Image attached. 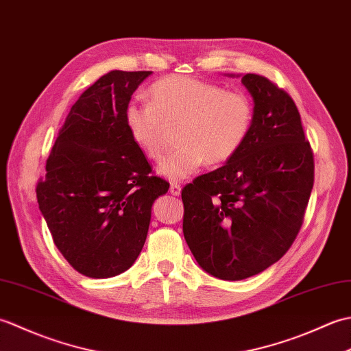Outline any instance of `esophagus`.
<instances>
[{"label": "esophagus", "instance_id": "esophagus-1", "mask_svg": "<svg viewBox=\"0 0 351 351\" xmlns=\"http://www.w3.org/2000/svg\"><path fill=\"white\" fill-rule=\"evenodd\" d=\"M170 195L180 196L181 195V185L176 184V182H171L170 184Z\"/></svg>", "mask_w": 351, "mask_h": 351}]
</instances>
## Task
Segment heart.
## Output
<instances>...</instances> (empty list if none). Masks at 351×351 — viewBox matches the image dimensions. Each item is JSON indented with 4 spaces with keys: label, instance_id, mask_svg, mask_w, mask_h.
<instances>
[{
    "label": "heart",
    "instance_id": "obj_1",
    "mask_svg": "<svg viewBox=\"0 0 351 351\" xmlns=\"http://www.w3.org/2000/svg\"><path fill=\"white\" fill-rule=\"evenodd\" d=\"M152 102H132L125 123L136 145L151 160H158L167 141V128L178 125V147L158 164V171L180 181L204 166H219L238 154L253 121L250 101L240 92L223 90L206 81L171 75L152 84Z\"/></svg>",
    "mask_w": 351,
    "mask_h": 351
}]
</instances>
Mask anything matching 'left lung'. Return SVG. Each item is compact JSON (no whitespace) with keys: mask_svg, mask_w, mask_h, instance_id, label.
Instances as JSON below:
<instances>
[{"mask_svg":"<svg viewBox=\"0 0 351 351\" xmlns=\"http://www.w3.org/2000/svg\"><path fill=\"white\" fill-rule=\"evenodd\" d=\"M241 83L253 98L247 140L225 166L182 190L185 241L223 280L250 278L285 255L314 185V155L293 98L256 73Z\"/></svg>","mask_w":351,"mask_h":351,"instance_id":"8db88e82","label":"left lung"}]
</instances>
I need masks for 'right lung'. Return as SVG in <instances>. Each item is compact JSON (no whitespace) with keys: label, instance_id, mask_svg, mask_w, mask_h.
I'll list each match as a JSON object with an SVG mask.
<instances>
[{"label":"right lung","instance_id":"right-lung-1","mask_svg":"<svg viewBox=\"0 0 351 351\" xmlns=\"http://www.w3.org/2000/svg\"><path fill=\"white\" fill-rule=\"evenodd\" d=\"M151 71H111L73 104L37 182L39 210L64 259L106 279L136 263L169 182L130 136L125 110Z\"/></svg>","mask_w":351,"mask_h":351}]
</instances>
